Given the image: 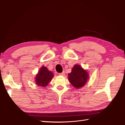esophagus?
Wrapping results in <instances>:
<instances>
[{"instance_id":"34e87169","label":"esophagus","mask_w":125,"mask_h":125,"mask_svg":"<svg viewBox=\"0 0 125 125\" xmlns=\"http://www.w3.org/2000/svg\"><path fill=\"white\" fill-rule=\"evenodd\" d=\"M65 72H64V71H63L62 73H59V75H63H63H65Z\"/></svg>"}]
</instances>
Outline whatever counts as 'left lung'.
Here are the masks:
<instances>
[{"label":"left lung","instance_id":"1","mask_svg":"<svg viewBox=\"0 0 125 125\" xmlns=\"http://www.w3.org/2000/svg\"><path fill=\"white\" fill-rule=\"evenodd\" d=\"M68 80L73 87L80 89L84 86L89 79V74L80 65H75L68 74Z\"/></svg>","mask_w":125,"mask_h":125}]
</instances>
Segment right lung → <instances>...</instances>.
<instances>
[{
	"instance_id": "1",
	"label": "right lung",
	"mask_w": 125,
	"mask_h": 125,
	"mask_svg": "<svg viewBox=\"0 0 125 125\" xmlns=\"http://www.w3.org/2000/svg\"><path fill=\"white\" fill-rule=\"evenodd\" d=\"M54 76V74L51 71L48 70L46 67L43 66L41 67L38 73L36 74L35 82L39 86L44 88L50 83Z\"/></svg>"
}]
</instances>
